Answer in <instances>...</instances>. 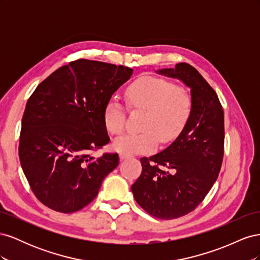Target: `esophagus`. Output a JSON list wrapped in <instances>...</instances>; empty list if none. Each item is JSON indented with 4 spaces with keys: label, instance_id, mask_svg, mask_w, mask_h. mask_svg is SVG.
<instances>
[{
    "label": "esophagus",
    "instance_id": "1",
    "mask_svg": "<svg viewBox=\"0 0 260 260\" xmlns=\"http://www.w3.org/2000/svg\"><path fill=\"white\" fill-rule=\"evenodd\" d=\"M119 157H120V160H123V159H128V158H130L131 155H129V154H124V153H121V154L119 155Z\"/></svg>",
    "mask_w": 260,
    "mask_h": 260
}]
</instances>
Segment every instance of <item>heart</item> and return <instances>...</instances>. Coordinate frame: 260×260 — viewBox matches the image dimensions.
<instances>
[{"label":"heart","instance_id":"obj_1","mask_svg":"<svg viewBox=\"0 0 260 260\" xmlns=\"http://www.w3.org/2000/svg\"><path fill=\"white\" fill-rule=\"evenodd\" d=\"M125 101L131 109L145 111L141 133H125L117 138L113 147L124 154L153 152L158 143L174 141L186 125L192 114V98L182 86L154 76H145L129 85ZM103 119L112 135H120L127 121V111L113 98L104 108Z\"/></svg>","mask_w":260,"mask_h":260}]
</instances>
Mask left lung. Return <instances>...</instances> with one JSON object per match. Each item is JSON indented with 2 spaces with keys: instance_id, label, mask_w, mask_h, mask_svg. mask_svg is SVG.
<instances>
[{
  "instance_id": "left-lung-1",
  "label": "left lung",
  "mask_w": 260,
  "mask_h": 260,
  "mask_svg": "<svg viewBox=\"0 0 260 260\" xmlns=\"http://www.w3.org/2000/svg\"><path fill=\"white\" fill-rule=\"evenodd\" d=\"M191 89L192 114L167 148L142 157V174L131 186L147 214L176 219L198 207L218 178L223 158L224 116L215 90L193 66L179 62L157 70Z\"/></svg>"
}]
</instances>
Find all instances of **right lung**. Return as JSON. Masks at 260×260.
I'll use <instances>...</instances> for the list:
<instances>
[{
    "label": "right lung",
    "mask_w": 260,
    "mask_h": 260,
    "mask_svg": "<svg viewBox=\"0 0 260 260\" xmlns=\"http://www.w3.org/2000/svg\"><path fill=\"white\" fill-rule=\"evenodd\" d=\"M133 69L77 59L37 86L21 120L19 159L31 190L45 206L75 212L90 204L118 154L91 151L109 142L103 113Z\"/></svg>",
    "instance_id": "right-lung-1"
}]
</instances>
